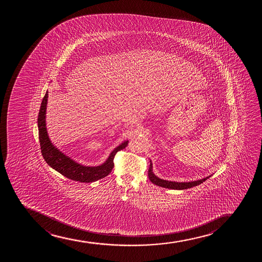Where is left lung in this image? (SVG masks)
Listing matches in <instances>:
<instances>
[{
    "mask_svg": "<svg viewBox=\"0 0 262 262\" xmlns=\"http://www.w3.org/2000/svg\"><path fill=\"white\" fill-rule=\"evenodd\" d=\"M148 178L149 180L156 185L158 186L163 187V188H168V189H171V190H186L191 187H195L196 185L201 184L203 182L206 181V179L210 178L211 176H209L207 178H203L200 180L192 181V182H184V183H179V182H171V181L163 180L161 178L157 177L156 174L153 173V168H152V164L150 163L149 168H148Z\"/></svg>",
    "mask_w": 262,
    "mask_h": 262,
    "instance_id": "left-lung-1",
    "label": "left lung"
}]
</instances>
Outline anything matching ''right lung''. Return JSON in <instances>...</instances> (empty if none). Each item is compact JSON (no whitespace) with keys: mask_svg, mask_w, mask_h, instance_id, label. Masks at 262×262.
<instances>
[{"mask_svg":"<svg viewBox=\"0 0 262 262\" xmlns=\"http://www.w3.org/2000/svg\"><path fill=\"white\" fill-rule=\"evenodd\" d=\"M47 100L48 92H46L41 103L37 119V126L41 152L43 159L48 163V165L64 176L66 178H69L71 180L78 181L80 183H93L110 174L115 165L114 158L115 155L118 151L123 149L127 146L128 141L122 142L117 147H115V149L112 151L107 160L101 165L89 167L76 163L75 161L67 157L64 154L59 151V149H57V147L51 143V140L49 138L46 123Z\"/></svg>","mask_w":262,"mask_h":262,"instance_id":"right-lung-1","label":"right lung"}]
</instances>
